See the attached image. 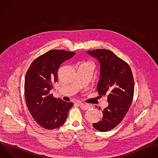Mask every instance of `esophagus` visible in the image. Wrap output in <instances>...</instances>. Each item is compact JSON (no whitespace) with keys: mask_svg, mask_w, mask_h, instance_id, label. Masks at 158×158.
<instances>
[{"mask_svg":"<svg viewBox=\"0 0 158 158\" xmlns=\"http://www.w3.org/2000/svg\"><path fill=\"white\" fill-rule=\"evenodd\" d=\"M79 106L80 107V108L83 110H87L89 108H90V106L89 105H88V104H83V103H79Z\"/></svg>","mask_w":158,"mask_h":158,"instance_id":"esophagus-1","label":"esophagus"}]
</instances>
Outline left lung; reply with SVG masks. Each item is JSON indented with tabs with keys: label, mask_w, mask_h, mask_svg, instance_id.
<instances>
[{
	"label": "left lung",
	"mask_w": 158,
	"mask_h": 158,
	"mask_svg": "<svg viewBox=\"0 0 158 158\" xmlns=\"http://www.w3.org/2000/svg\"><path fill=\"white\" fill-rule=\"evenodd\" d=\"M86 52L99 63V94L108 95L102 120L93 126L98 131H107L120 123L131 106L134 93L132 72L127 63L109 50L97 49Z\"/></svg>",
	"instance_id": "obj_1"
}]
</instances>
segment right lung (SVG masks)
I'll return each instance as SVG.
<instances>
[{"instance_id": "add662e5", "label": "right lung", "mask_w": 158, "mask_h": 158, "mask_svg": "<svg viewBox=\"0 0 158 158\" xmlns=\"http://www.w3.org/2000/svg\"><path fill=\"white\" fill-rule=\"evenodd\" d=\"M75 54L64 50L49 51L36 58L26 73L27 106L34 120L43 128L52 130L62 125L73 106L72 102L54 98L50 91L57 81L60 65Z\"/></svg>"}]
</instances>
